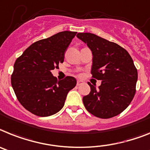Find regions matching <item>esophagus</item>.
Here are the masks:
<instances>
[{
  "mask_svg": "<svg viewBox=\"0 0 150 150\" xmlns=\"http://www.w3.org/2000/svg\"><path fill=\"white\" fill-rule=\"evenodd\" d=\"M81 84H83V81H81V80H78L77 81V85L79 86V85H81Z\"/></svg>",
  "mask_w": 150,
  "mask_h": 150,
  "instance_id": "obj_1",
  "label": "esophagus"
}]
</instances>
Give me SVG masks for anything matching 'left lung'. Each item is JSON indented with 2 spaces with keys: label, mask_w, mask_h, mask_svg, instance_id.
Segmentation results:
<instances>
[{
  "label": "left lung",
  "mask_w": 150,
  "mask_h": 150,
  "mask_svg": "<svg viewBox=\"0 0 150 150\" xmlns=\"http://www.w3.org/2000/svg\"><path fill=\"white\" fill-rule=\"evenodd\" d=\"M76 36L92 52V77L101 80L98 88L88 83L91 91L83 97L85 108L103 119L120 114L129 106L136 93L138 74L131 56L115 42L93 33H79Z\"/></svg>",
  "instance_id": "obj_1"
}]
</instances>
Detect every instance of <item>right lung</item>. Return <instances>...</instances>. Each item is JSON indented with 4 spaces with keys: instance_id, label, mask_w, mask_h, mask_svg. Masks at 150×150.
I'll return each instance as SVG.
<instances>
[{
    "instance_id": "add662e5",
    "label": "right lung",
    "mask_w": 150,
    "mask_h": 150,
    "mask_svg": "<svg viewBox=\"0 0 150 150\" xmlns=\"http://www.w3.org/2000/svg\"><path fill=\"white\" fill-rule=\"evenodd\" d=\"M77 32L63 31L29 46L13 65L11 85L23 107L32 114L48 117L63 108L76 79L59 81L51 71L63 62L65 52Z\"/></svg>"
}]
</instances>
